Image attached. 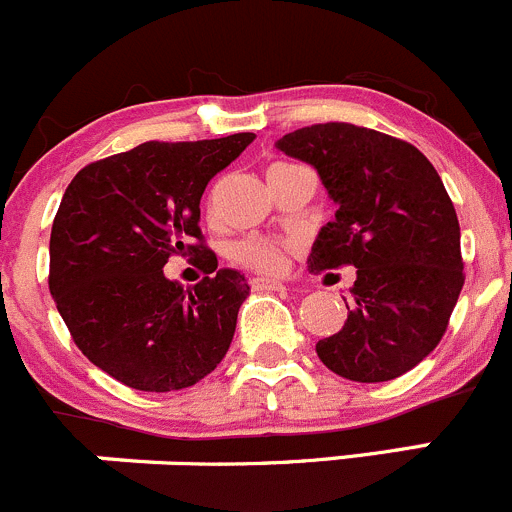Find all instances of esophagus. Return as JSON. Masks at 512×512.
<instances>
[{"label": "esophagus", "instance_id": "34e87169", "mask_svg": "<svg viewBox=\"0 0 512 512\" xmlns=\"http://www.w3.org/2000/svg\"><path fill=\"white\" fill-rule=\"evenodd\" d=\"M251 288L254 291H278V288H283L281 281H276V278H251Z\"/></svg>", "mask_w": 512, "mask_h": 512}]
</instances>
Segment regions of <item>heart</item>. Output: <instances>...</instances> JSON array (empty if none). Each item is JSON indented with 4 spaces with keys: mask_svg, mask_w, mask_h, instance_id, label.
Masks as SVG:
<instances>
[{
    "mask_svg": "<svg viewBox=\"0 0 512 512\" xmlns=\"http://www.w3.org/2000/svg\"><path fill=\"white\" fill-rule=\"evenodd\" d=\"M286 249L288 246L283 241L276 239H263V236H249V239H241L231 246V258L236 263L246 268H254V271H281L283 261H286Z\"/></svg>",
    "mask_w": 512,
    "mask_h": 512,
    "instance_id": "b5f03b06",
    "label": "heart"
}]
</instances>
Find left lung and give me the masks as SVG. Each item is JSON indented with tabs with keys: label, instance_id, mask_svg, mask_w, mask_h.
Masks as SVG:
<instances>
[{
	"label": "left lung",
	"instance_id": "left-lung-1",
	"mask_svg": "<svg viewBox=\"0 0 512 512\" xmlns=\"http://www.w3.org/2000/svg\"><path fill=\"white\" fill-rule=\"evenodd\" d=\"M276 146L311 164L338 204L308 268H358L346 323L316 343L318 358L348 381L403 376L438 346L465 283L438 171L408 141L346 121L303 126Z\"/></svg>",
	"mask_w": 512,
	"mask_h": 512
}]
</instances>
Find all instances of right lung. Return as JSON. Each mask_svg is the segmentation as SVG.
<instances>
[{"mask_svg": "<svg viewBox=\"0 0 512 512\" xmlns=\"http://www.w3.org/2000/svg\"><path fill=\"white\" fill-rule=\"evenodd\" d=\"M256 134L146 141L86 164L67 186L49 239V291L79 351L136 391H181L231 346L249 283L219 268L199 229L206 184ZM199 255L210 276L169 282L171 255Z\"/></svg>", "mask_w": 512, "mask_h": 512, "instance_id": "add662e5", "label": "right lung"}]
</instances>
